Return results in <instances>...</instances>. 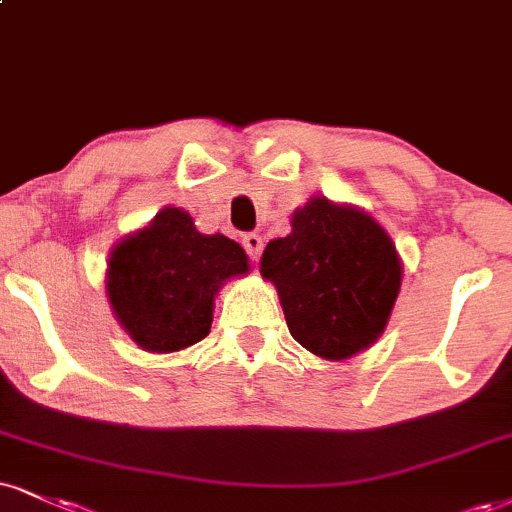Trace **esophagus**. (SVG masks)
I'll return each mask as SVG.
<instances>
[{"label":"esophagus","mask_w":512,"mask_h":512,"mask_svg":"<svg viewBox=\"0 0 512 512\" xmlns=\"http://www.w3.org/2000/svg\"><path fill=\"white\" fill-rule=\"evenodd\" d=\"M243 248L248 250L250 260H252V262H257V260H260L262 248H264L262 236H257V233H245V236H243Z\"/></svg>","instance_id":"obj_1"}]
</instances>
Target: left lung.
<instances>
[{
	"mask_svg": "<svg viewBox=\"0 0 512 512\" xmlns=\"http://www.w3.org/2000/svg\"><path fill=\"white\" fill-rule=\"evenodd\" d=\"M260 274L274 283L295 341L341 362L384 334L403 262L372 214L312 195L293 212L291 233L267 243Z\"/></svg>",
	"mask_w": 512,
	"mask_h": 512,
	"instance_id": "obj_1",
	"label": "left lung"
}]
</instances>
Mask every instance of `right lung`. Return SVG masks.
I'll return each mask as SVG.
<instances>
[{"instance_id":"add662e5","label":"right lung","mask_w":512,"mask_h":512,"mask_svg":"<svg viewBox=\"0 0 512 512\" xmlns=\"http://www.w3.org/2000/svg\"><path fill=\"white\" fill-rule=\"evenodd\" d=\"M248 272V255L236 240L200 233L186 209L164 207L114 245L104 288L135 346L166 355L209 334L219 288Z\"/></svg>"}]
</instances>
